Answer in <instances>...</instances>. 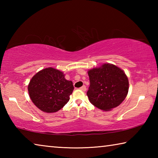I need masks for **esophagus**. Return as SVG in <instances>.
<instances>
[{"label":"esophagus","mask_w":158,"mask_h":158,"mask_svg":"<svg viewBox=\"0 0 158 158\" xmlns=\"http://www.w3.org/2000/svg\"><path fill=\"white\" fill-rule=\"evenodd\" d=\"M80 90H82V91H84V92H85V90H86V87H85V85H83L82 87H81L80 88Z\"/></svg>","instance_id":"34e87169"}]
</instances>
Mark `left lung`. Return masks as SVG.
Returning a JSON list of instances; mask_svg holds the SVG:
<instances>
[{
    "mask_svg": "<svg viewBox=\"0 0 158 158\" xmlns=\"http://www.w3.org/2000/svg\"><path fill=\"white\" fill-rule=\"evenodd\" d=\"M87 95L92 105L109 111L121 105L128 93L129 81L123 71L112 64H104L89 71Z\"/></svg>",
    "mask_w": 158,
    "mask_h": 158,
    "instance_id": "left-lung-1",
    "label": "left lung"
}]
</instances>
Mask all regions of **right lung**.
I'll return each mask as SVG.
<instances>
[{"mask_svg":"<svg viewBox=\"0 0 158 158\" xmlns=\"http://www.w3.org/2000/svg\"><path fill=\"white\" fill-rule=\"evenodd\" d=\"M28 90L32 102L37 108L47 113H53L68 102L74 86L73 82L65 79L62 72L49 68L33 77Z\"/></svg>","mask_w":158,"mask_h":158,"instance_id":"obj_1","label":"right lung"}]
</instances>
